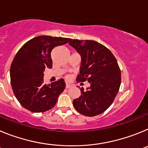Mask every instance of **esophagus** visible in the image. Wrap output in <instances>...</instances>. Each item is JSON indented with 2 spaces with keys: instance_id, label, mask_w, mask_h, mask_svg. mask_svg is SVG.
I'll return each instance as SVG.
<instances>
[{
  "instance_id": "obj_1",
  "label": "esophagus",
  "mask_w": 148,
  "mask_h": 148,
  "mask_svg": "<svg viewBox=\"0 0 148 148\" xmlns=\"http://www.w3.org/2000/svg\"><path fill=\"white\" fill-rule=\"evenodd\" d=\"M72 87L71 84H66V88H70V87Z\"/></svg>"
}]
</instances>
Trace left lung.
Returning a JSON list of instances; mask_svg holds the SVG:
<instances>
[{
    "mask_svg": "<svg viewBox=\"0 0 148 148\" xmlns=\"http://www.w3.org/2000/svg\"><path fill=\"white\" fill-rule=\"evenodd\" d=\"M69 44L81 55L78 82L85 81L90 86L80 88L81 95L73 100L78 113L95 116L104 113L113 102L121 84V71L116 58L109 49L90 40H71Z\"/></svg>",
    "mask_w": 148,
    "mask_h": 148,
    "instance_id": "left-lung-1",
    "label": "left lung"
}]
</instances>
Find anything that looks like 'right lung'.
Returning a JSON list of instances; mask_svg holds the SVG:
<instances>
[{"label": "right lung", "mask_w": 148, "mask_h": 148, "mask_svg": "<svg viewBox=\"0 0 148 148\" xmlns=\"http://www.w3.org/2000/svg\"><path fill=\"white\" fill-rule=\"evenodd\" d=\"M70 40L41 35L27 41L18 50L12 62L10 79L15 97L23 108L33 113H43L56 105L65 89L64 80L44 84V72L45 68L53 66V49Z\"/></svg>", "instance_id": "add662e5"}]
</instances>
